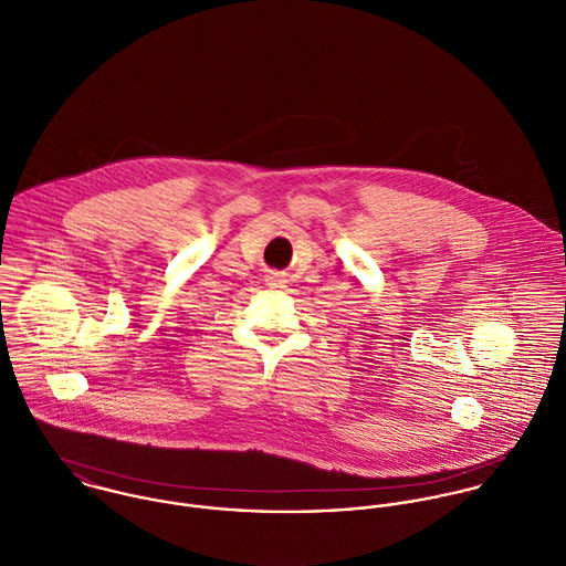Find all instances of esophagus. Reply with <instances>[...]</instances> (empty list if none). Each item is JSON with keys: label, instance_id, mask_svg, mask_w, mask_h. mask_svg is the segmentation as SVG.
Wrapping results in <instances>:
<instances>
[{"label": "esophagus", "instance_id": "esophagus-1", "mask_svg": "<svg viewBox=\"0 0 566 566\" xmlns=\"http://www.w3.org/2000/svg\"><path fill=\"white\" fill-rule=\"evenodd\" d=\"M265 281H268V285H270L272 290H283V287H285V283H287V281H285V276H283V274H276V272L268 274V279H265Z\"/></svg>", "mask_w": 566, "mask_h": 566}]
</instances>
